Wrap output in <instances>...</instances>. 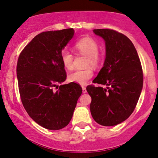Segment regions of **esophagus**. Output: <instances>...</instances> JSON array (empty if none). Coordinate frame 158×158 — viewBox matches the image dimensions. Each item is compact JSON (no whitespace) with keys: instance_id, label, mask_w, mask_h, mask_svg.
I'll return each mask as SVG.
<instances>
[{"instance_id":"34e87169","label":"esophagus","mask_w":158,"mask_h":158,"mask_svg":"<svg viewBox=\"0 0 158 158\" xmlns=\"http://www.w3.org/2000/svg\"><path fill=\"white\" fill-rule=\"evenodd\" d=\"M82 92L83 93H86V89L84 86H82Z\"/></svg>"}]
</instances>
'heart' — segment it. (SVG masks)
<instances>
[{
  "label": "heart",
  "mask_w": 158,
  "mask_h": 158,
  "mask_svg": "<svg viewBox=\"0 0 158 158\" xmlns=\"http://www.w3.org/2000/svg\"><path fill=\"white\" fill-rule=\"evenodd\" d=\"M75 48L79 53L88 57L86 66L93 67L98 66L102 61V56L99 54V44L94 39L90 37H86L80 39L75 44ZM61 62L64 68L68 70L72 69L74 56L67 50L62 51L61 54ZM93 77L92 69L87 68L83 70H75L69 75V80L74 83L81 84H86L89 79Z\"/></svg>",
  "instance_id": "obj_1"
}]
</instances>
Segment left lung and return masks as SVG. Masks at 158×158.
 I'll return each mask as SVG.
<instances>
[{
	"label": "left lung",
	"mask_w": 158,
	"mask_h": 158,
	"mask_svg": "<svg viewBox=\"0 0 158 158\" xmlns=\"http://www.w3.org/2000/svg\"><path fill=\"white\" fill-rule=\"evenodd\" d=\"M105 41L103 67L86 91L92 97L90 112L94 121L103 126H114L132 114L143 86L141 63L132 42L116 31L94 29Z\"/></svg>",
	"instance_id": "obj_1"
}]
</instances>
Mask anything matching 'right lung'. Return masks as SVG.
<instances>
[{
	"label": "right lung",
	"mask_w": 158,
	"mask_h": 158,
	"mask_svg": "<svg viewBox=\"0 0 158 158\" xmlns=\"http://www.w3.org/2000/svg\"><path fill=\"white\" fill-rule=\"evenodd\" d=\"M74 34L73 28L42 32L23 48L18 59L22 104L31 118L48 130H61L69 123L82 93L74 82L54 89L66 80L61 54Z\"/></svg>",
	"instance_id": "right-lung-1"
}]
</instances>
